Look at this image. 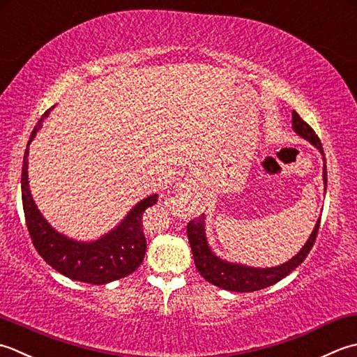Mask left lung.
Wrapping results in <instances>:
<instances>
[{"mask_svg": "<svg viewBox=\"0 0 357 357\" xmlns=\"http://www.w3.org/2000/svg\"><path fill=\"white\" fill-rule=\"evenodd\" d=\"M293 128L301 137L307 138L308 142L314 144L324 155L322 143L319 140L314 129H312L307 121L302 120L301 115L297 112H293ZM324 183L326 186V163H324ZM319 225H321V219L317 220L314 231L311 232L308 242L305 243L299 254H296V256L288 260L287 264L274 268H264V270H260V268H248L236 264H228V261L214 256L206 243L205 215L203 214L199 219L189 222L186 228L189 245H191L194 256V264L202 278L206 282L213 283L215 287L234 291V293H251V291H259L274 285V283L282 280L285 275H288L291 271H294L296 268L302 264L305 257L310 254L312 245L316 242Z\"/></svg>", "mask_w": 357, "mask_h": 357, "instance_id": "1", "label": "left lung"}]
</instances>
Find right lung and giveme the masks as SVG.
<instances>
[{"label":"right lung","mask_w":357,"mask_h":357,"mask_svg":"<svg viewBox=\"0 0 357 357\" xmlns=\"http://www.w3.org/2000/svg\"><path fill=\"white\" fill-rule=\"evenodd\" d=\"M47 114L49 111L43 114L32 130L24 152L23 169H21V199H23L24 219L35 250L54 270L72 280L105 285L112 280L126 278L142 265L144 259L146 237L143 231V214L148 208L155 205L158 195H151L142 200L120 223V227L97 242L82 243L58 234L36 209L27 180L29 144L33 140L36 130L43 126V120L47 117Z\"/></svg>","instance_id":"right-lung-1"}]
</instances>
